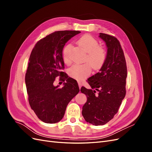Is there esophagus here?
<instances>
[{
	"label": "esophagus",
	"mask_w": 152,
	"mask_h": 152,
	"mask_svg": "<svg viewBox=\"0 0 152 152\" xmlns=\"http://www.w3.org/2000/svg\"><path fill=\"white\" fill-rule=\"evenodd\" d=\"M82 83H80V82H79V88H80V89L81 88V87H82Z\"/></svg>",
	"instance_id": "esophagus-1"
}]
</instances>
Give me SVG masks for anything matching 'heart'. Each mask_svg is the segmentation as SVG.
Returning <instances> with one entry per match:
<instances>
[{"label": "heart", "mask_w": 152, "mask_h": 152, "mask_svg": "<svg viewBox=\"0 0 152 152\" xmlns=\"http://www.w3.org/2000/svg\"><path fill=\"white\" fill-rule=\"evenodd\" d=\"M77 42L87 53L85 61L89 63L93 70H99L105 62L106 51L99 45L98 41L91 35L86 34L78 39ZM71 47V44H67L62 49L63 60L66 65L71 63L69 54ZM89 65L88 63L75 64L68 69V75L77 80H83L90 74L91 70Z\"/></svg>", "instance_id": "obj_1"}]
</instances>
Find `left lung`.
Here are the masks:
<instances>
[{
  "label": "left lung",
  "mask_w": 152,
  "mask_h": 152,
  "mask_svg": "<svg viewBox=\"0 0 152 152\" xmlns=\"http://www.w3.org/2000/svg\"><path fill=\"white\" fill-rule=\"evenodd\" d=\"M99 37L108 48L105 62L99 72L87 79L91 89L82 87L80 89L87 99L82 114L86 122L94 126H102L112 120L126 93L127 66L120 42L106 34L100 33Z\"/></svg>",
  "instance_id": "obj_1"
}]
</instances>
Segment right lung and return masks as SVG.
Segmentation results:
<instances>
[{"mask_svg":"<svg viewBox=\"0 0 152 152\" xmlns=\"http://www.w3.org/2000/svg\"><path fill=\"white\" fill-rule=\"evenodd\" d=\"M79 33L75 30L54 31L39 40L31 50L25 74L27 94L31 108L45 123L60 121L68 103L80 91L77 80L68 78L61 71L65 68L62 49ZM59 76L60 80L67 81L61 88L53 85Z\"/></svg>","mask_w":152,"mask_h":152,"instance_id":"obj_1","label":"right lung"}]
</instances>
